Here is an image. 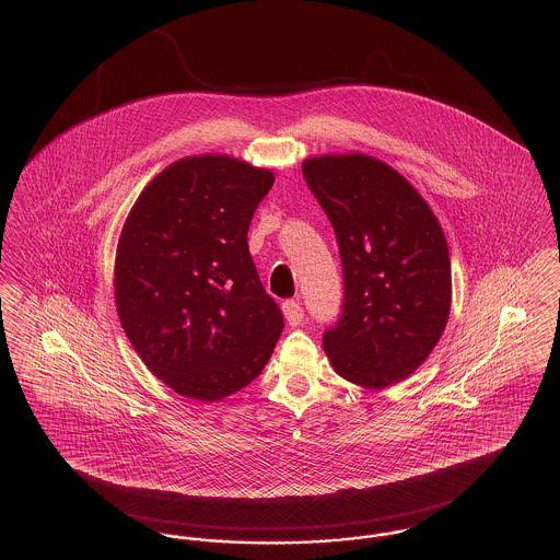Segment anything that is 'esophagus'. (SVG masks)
I'll return each mask as SVG.
<instances>
[{"label": "esophagus", "instance_id": "1", "mask_svg": "<svg viewBox=\"0 0 560 560\" xmlns=\"http://www.w3.org/2000/svg\"><path fill=\"white\" fill-rule=\"evenodd\" d=\"M281 308H283V315L290 325H300L304 320V311L295 300H285Z\"/></svg>", "mask_w": 560, "mask_h": 560}]
</instances>
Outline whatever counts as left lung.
Masks as SVG:
<instances>
[{
	"mask_svg": "<svg viewBox=\"0 0 560 560\" xmlns=\"http://www.w3.org/2000/svg\"><path fill=\"white\" fill-rule=\"evenodd\" d=\"M302 174L327 213L345 270V313L323 336L334 372L382 390L416 372L452 311V260L427 199L365 153L319 155Z\"/></svg>",
	"mask_w": 560,
	"mask_h": 560,
	"instance_id": "8db88e82",
	"label": "left lung"
}]
</instances>
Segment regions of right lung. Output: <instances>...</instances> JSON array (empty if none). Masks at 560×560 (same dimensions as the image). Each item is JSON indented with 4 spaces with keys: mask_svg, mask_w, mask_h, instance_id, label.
<instances>
[{
    "mask_svg": "<svg viewBox=\"0 0 560 560\" xmlns=\"http://www.w3.org/2000/svg\"><path fill=\"white\" fill-rule=\"evenodd\" d=\"M272 183L268 167L190 155L160 172L124 222L117 315L149 372L183 397L235 395L265 370L281 336V311L247 247Z\"/></svg>",
    "mask_w": 560,
    "mask_h": 560,
    "instance_id": "obj_1",
    "label": "right lung"
}]
</instances>
